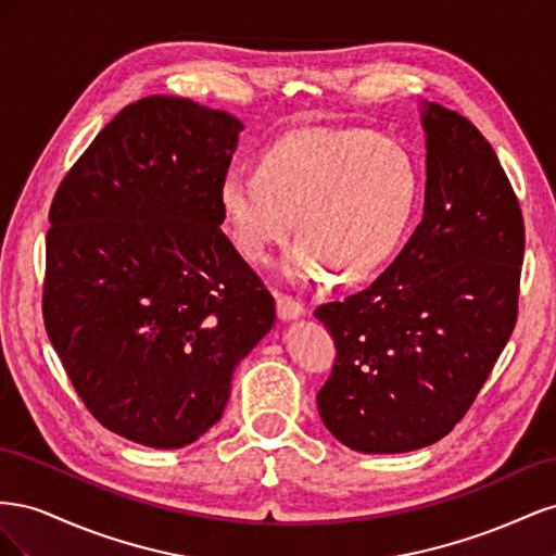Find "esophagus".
Returning a JSON list of instances; mask_svg holds the SVG:
<instances>
[{
	"mask_svg": "<svg viewBox=\"0 0 556 556\" xmlns=\"http://www.w3.org/2000/svg\"><path fill=\"white\" fill-rule=\"evenodd\" d=\"M276 311L280 319H296L306 313L304 304H299L292 296H278L276 299Z\"/></svg>",
	"mask_w": 556,
	"mask_h": 556,
	"instance_id": "1",
	"label": "esophagus"
}]
</instances>
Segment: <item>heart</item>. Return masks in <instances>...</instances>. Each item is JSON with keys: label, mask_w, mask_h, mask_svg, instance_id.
<instances>
[{"label": "heart", "mask_w": 556, "mask_h": 556, "mask_svg": "<svg viewBox=\"0 0 556 556\" xmlns=\"http://www.w3.org/2000/svg\"><path fill=\"white\" fill-rule=\"evenodd\" d=\"M417 194L408 150L368 129H311L278 141L260 166H229L217 199L231 241L264 262L304 231L280 271L294 285L329 282L333 268L362 280L392 255Z\"/></svg>", "instance_id": "b5f03b06"}]
</instances>
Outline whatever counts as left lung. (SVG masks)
Listing matches in <instances>:
<instances>
[{
  "mask_svg": "<svg viewBox=\"0 0 556 556\" xmlns=\"http://www.w3.org/2000/svg\"><path fill=\"white\" fill-rule=\"evenodd\" d=\"M425 215L366 290L315 308L336 362L317 392L350 450L394 454L447 435L517 323L525 220L503 166L457 111L422 104Z\"/></svg>",
  "mask_w": 556,
  "mask_h": 556,
  "instance_id": "1",
  "label": "left lung"
}]
</instances>
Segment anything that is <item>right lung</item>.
I'll return each instance as SVG.
<instances>
[{"label":"right lung","mask_w":556,"mask_h":556,"mask_svg":"<svg viewBox=\"0 0 556 556\" xmlns=\"http://www.w3.org/2000/svg\"><path fill=\"white\" fill-rule=\"evenodd\" d=\"M241 129L192 99H139L50 204L48 339L97 422L139 445L204 435L276 323L271 292L220 229L217 188Z\"/></svg>","instance_id":"right-lung-1"}]
</instances>
